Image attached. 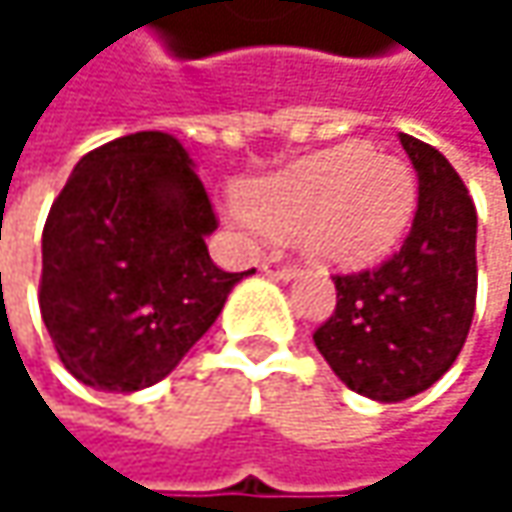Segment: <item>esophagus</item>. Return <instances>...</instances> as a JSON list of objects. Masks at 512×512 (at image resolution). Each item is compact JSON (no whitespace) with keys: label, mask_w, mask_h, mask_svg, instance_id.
<instances>
[{"label":"esophagus","mask_w":512,"mask_h":512,"mask_svg":"<svg viewBox=\"0 0 512 512\" xmlns=\"http://www.w3.org/2000/svg\"><path fill=\"white\" fill-rule=\"evenodd\" d=\"M263 272L272 275V278H281V281H290V278L299 275L296 266H290V263H284V260H278V257H266V260H263Z\"/></svg>","instance_id":"1"}]
</instances>
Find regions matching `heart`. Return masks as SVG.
<instances>
[{"instance_id": "obj_1", "label": "heart", "mask_w": 512, "mask_h": 512, "mask_svg": "<svg viewBox=\"0 0 512 512\" xmlns=\"http://www.w3.org/2000/svg\"><path fill=\"white\" fill-rule=\"evenodd\" d=\"M246 222L293 240L332 266L382 257L406 231L415 210V177L397 156L350 142L305 156L240 195Z\"/></svg>"}]
</instances>
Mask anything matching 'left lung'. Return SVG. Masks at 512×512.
<instances>
[{
	"label": "left lung",
	"instance_id": "left-lung-1",
	"mask_svg": "<svg viewBox=\"0 0 512 512\" xmlns=\"http://www.w3.org/2000/svg\"><path fill=\"white\" fill-rule=\"evenodd\" d=\"M418 174L403 246L376 269L335 275V314L314 332L335 376L379 403L427 391L460 356L477 299V210L433 145L400 133Z\"/></svg>",
	"mask_w": 512,
	"mask_h": 512
}]
</instances>
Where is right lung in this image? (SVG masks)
Here are the masks:
<instances>
[{
    "mask_svg": "<svg viewBox=\"0 0 512 512\" xmlns=\"http://www.w3.org/2000/svg\"><path fill=\"white\" fill-rule=\"evenodd\" d=\"M216 228L174 136L133 133L82 156L44 225L38 302L61 364L121 394L165 379L255 272L213 263Z\"/></svg>",
    "mask_w": 512,
    "mask_h": 512,
    "instance_id": "add662e5",
    "label": "right lung"
}]
</instances>
